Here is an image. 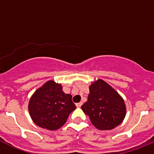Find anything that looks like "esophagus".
Segmentation results:
<instances>
[{"mask_svg": "<svg viewBox=\"0 0 154 154\" xmlns=\"http://www.w3.org/2000/svg\"><path fill=\"white\" fill-rule=\"evenodd\" d=\"M82 102H80V103H76V106L78 107V108H79V107L82 106Z\"/></svg>", "mask_w": 154, "mask_h": 154, "instance_id": "obj_1", "label": "esophagus"}]
</instances>
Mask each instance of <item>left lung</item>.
<instances>
[{
  "mask_svg": "<svg viewBox=\"0 0 154 154\" xmlns=\"http://www.w3.org/2000/svg\"><path fill=\"white\" fill-rule=\"evenodd\" d=\"M81 108L89 116L92 125L99 130H112L119 126L126 112L123 98L102 79L91 84L88 101Z\"/></svg>",
  "mask_w": 154,
  "mask_h": 154,
  "instance_id": "left-lung-1",
  "label": "left lung"
}]
</instances>
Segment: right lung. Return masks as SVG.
<instances>
[{
	"label": "right lung",
	"instance_id": "obj_1",
	"mask_svg": "<svg viewBox=\"0 0 154 154\" xmlns=\"http://www.w3.org/2000/svg\"><path fill=\"white\" fill-rule=\"evenodd\" d=\"M76 109L72 95L62 91L61 84L52 80L37 89L30 99L28 110L34 123L48 130H56Z\"/></svg>",
	"mask_w": 154,
	"mask_h": 154
}]
</instances>
